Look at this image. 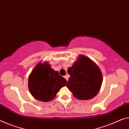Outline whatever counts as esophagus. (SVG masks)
<instances>
[{
    "mask_svg": "<svg viewBox=\"0 0 129 129\" xmlns=\"http://www.w3.org/2000/svg\"><path fill=\"white\" fill-rule=\"evenodd\" d=\"M64 77L65 78H66V80L67 81H68V80H69V76L68 74L66 75V76H65Z\"/></svg>",
    "mask_w": 129,
    "mask_h": 129,
    "instance_id": "esophagus-1",
    "label": "esophagus"
}]
</instances>
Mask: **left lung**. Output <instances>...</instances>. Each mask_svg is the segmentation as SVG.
Instances as JSON below:
<instances>
[{"label": "left lung", "instance_id": "left-lung-1", "mask_svg": "<svg viewBox=\"0 0 129 129\" xmlns=\"http://www.w3.org/2000/svg\"><path fill=\"white\" fill-rule=\"evenodd\" d=\"M67 73L70 77L66 86L78 100H90L100 91L103 82L102 71L88 57L79 55Z\"/></svg>", "mask_w": 129, "mask_h": 129}]
</instances>
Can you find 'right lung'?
<instances>
[{
  "label": "right lung",
  "instance_id": "1",
  "mask_svg": "<svg viewBox=\"0 0 129 129\" xmlns=\"http://www.w3.org/2000/svg\"><path fill=\"white\" fill-rule=\"evenodd\" d=\"M67 81L51 67L48 62H40L28 77V88L33 98L39 101L52 100Z\"/></svg>",
  "mask_w": 129,
  "mask_h": 129
}]
</instances>
